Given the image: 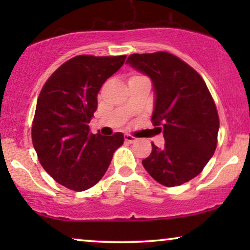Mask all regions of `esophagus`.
I'll return each instance as SVG.
<instances>
[{
	"mask_svg": "<svg viewBox=\"0 0 250 250\" xmlns=\"http://www.w3.org/2000/svg\"><path fill=\"white\" fill-rule=\"evenodd\" d=\"M124 139H125V141L128 142V143H134L136 141V139L134 138V136H132V135H129V134H125Z\"/></svg>",
	"mask_w": 250,
	"mask_h": 250,
	"instance_id": "1",
	"label": "esophagus"
}]
</instances>
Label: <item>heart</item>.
<instances>
[{"mask_svg": "<svg viewBox=\"0 0 250 250\" xmlns=\"http://www.w3.org/2000/svg\"><path fill=\"white\" fill-rule=\"evenodd\" d=\"M136 77H143V76H132L131 78H136Z\"/></svg>", "mask_w": 250, "mask_h": 250, "instance_id": "b5f03b06", "label": "heart"}]
</instances>
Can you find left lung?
<instances>
[{
	"label": "left lung",
	"mask_w": 250,
	"mask_h": 250,
	"mask_svg": "<svg viewBox=\"0 0 250 250\" xmlns=\"http://www.w3.org/2000/svg\"><path fill=\"white\" fill-rule=\"evenodd\" d=\"M129 66L150 77L155 92L152 124L163 131L165 146L152 143L142 165L165 187L189 182L201 173L217 145L220 121L203 77L168 52L131 54Z\"/></svg>",
	"instance_id": "obj_1"
}]
</instances>
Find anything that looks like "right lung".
<instances>
[{
    "mask_svg": "<svg viewBox=\"0 0 250 250\" xmlns=\"http://www.w3.org/2000/svg\"><path fill=\"white\" fill-rule=\"evenodd\" d=\"M126 56L71 58L51 75L37 99L32 127L34 149L45 172L61 186L84 191L107 172L123 133H90L102 84Z\"/></svg>",
    "mask_w": 250,
    "mask_h": 250,
    "instance_id": "1",
    "label": "right lung"
}]
</instances>
